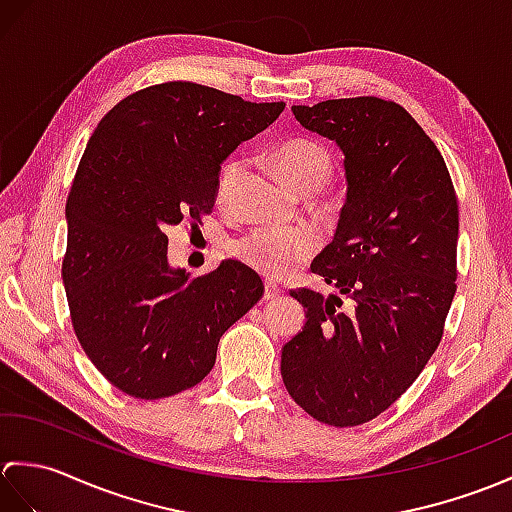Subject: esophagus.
<instances>
[{
    "mask_svg": "<svg viewBox=\"0 0 512 512\" xmlns=\"http://www.w3.org/2000/svg\"><path fill=\"white\" fill-rule=\"evenodd\" d=\"M281 297V288L275 284H266V292H264V299L266 301H275Z\"/></svg>",
    "mask_w": 512,
    "mask_h": 512,
    "instance_id": "obj_1",
    "label": "esophagus"
}]
</instances>
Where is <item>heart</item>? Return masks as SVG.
<instances>
[{
  "mask_svg": "<svg viewBox=\"0 0 512 512\" xmlns=\"http://www.w3.org/2000/svg\"><path fill=\"white\" fill-rule=\"evenodd\" d=\"M277 169L292 189L301 195L317 193L332 176V156L323 145L306 138H292L279 145ZM244 171L242 158L224 162L217 180V195L224 200ZM319 237L310 228H257L233 244L237 259L266 277H286L314 255Z\"/></svg>",
  "mask_w": 512,
  "mask_h": 512,
  "instance_id": "b5f03b06",
  "label": "heart"
}]
</instances>
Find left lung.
Segmentation results:
<instances>
[{
	"label": "left lung",
	"mask_w": 512,
	"mask_h": 512,
	"mask_svg": "<svg viewBox=\"0 0 512 512\" xmlns=\"http://www.w3.org/2000/svg\"><path fill=\"white\" fill-rule=\"evenodd\" d=\"M292 114L345 154L339 226L310 268L351 306L290 290L308 321L284 345L281 376L314 420L358 427L405 394L442 341L458 288V195L436 143L394 101L354 96Z\"/></svg>",
	"instance_id": "left-lung-1"
}]
</instances>
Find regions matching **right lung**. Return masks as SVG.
Segmentation results:
<instances>
[{"mask_svg":"<svg viewBox=\"0 0 512 512\" xmlns=\"http://www.w3.org/2000/svg\"><path fill=\"white\" fill-rule=\"evenodd\" d=\"M284 107L169 81L129 94L90 136L61 275L83 352L127 396L198 385L220 336L262 299V277L235 259L195 279L169 268L165 228L213 211L220 162Z\"/></svg>","mask_w":512,"mask_h":512,"instance_id":"obj_1","label":"right lung"}]
</instances>
